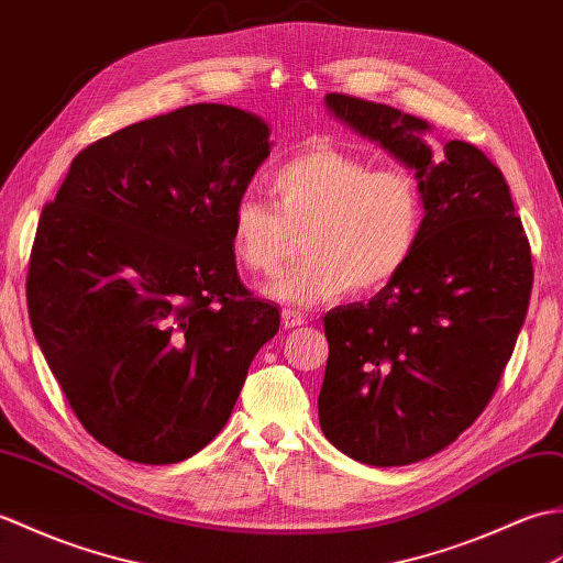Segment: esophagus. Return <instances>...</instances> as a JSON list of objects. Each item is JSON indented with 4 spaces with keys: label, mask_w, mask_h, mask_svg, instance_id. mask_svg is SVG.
I'll return each mask as SVG.
<instances>
[{
    "label": "esophagus",
    "mask_w": 563,
    "mask_h": 563,
    "mask_svg": "<svg viewBox=\"0 0 563 563\" xmlns=\"http://www.w3.org/2000/svg\"><path fill=\"white\" fill-rule=\"evenodd\" d=\"M306 322V318L298 313V310H291V308H284L282 310V324L286 330H291V328H298V324H303Z\"/></svg>",
    "instance_id": "34e87169"
}]
</instances>
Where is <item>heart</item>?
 Listing matches in <instances>:
<instances>
[{"mask_svg": "<svg viewBox=\"0 0 563 563\" xmlns=\"http://www.w3.org/2000/svg\"><path fill=\"white\" fill-rule=\"evenodd\" d=\"M274 205L241 195L231 211V253L269 274L303 233L301 265L262 286L272 301L298 308L332 303L349 289L373 294L395 282L415 255L423 227L417 178L376 168L334 146L308 148L274 170Z\"/></svg>", "mask_w": 563, "mask_h": 563, "instance_id": "1", "label": "heart"}]
</instances>
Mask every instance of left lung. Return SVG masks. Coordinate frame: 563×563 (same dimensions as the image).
Listing matches in <instances>:
<instances>
[{
  "label": "left lung",
  "instance_id": "8db88e82",
  "mask_svg": "<svg viewBox=\"0 0 563 563\" xmlns=\"http://www.w3.org/2000/svg\"><path fill=\"white\" fill-rule=\"evenodd\" d=\"M324 106L415 170L423 227L395 282L322 318L320 429L364 465H411L489 405L526 322L530 243L504 173L477 146L453 140L433 152L427 120L383 103L328 93Z\"/></svg>",
  "mask_w": 563,
  "mask_h": 563
}]
</instances>
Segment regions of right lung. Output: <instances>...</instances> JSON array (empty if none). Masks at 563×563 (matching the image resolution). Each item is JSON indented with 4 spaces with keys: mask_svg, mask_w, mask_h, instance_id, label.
Listing matches in <instances>:
<instances>
[{
    "mask_svg": "<svg viewBox=\"0 0 563 563\" xmlns=\"http://www.w3.org/2000/svg\"><path fill=\"white\" fill-rule=\"evenodd\" d=\"M269 132L219 103L134 122L86 146L43 209L33 334L84 429L124 460L173 465L214 441L279 330L229 241Z\"/></svg>",
    "mask_w": 563,
    "mask_h": 563,
    "instance_id": "obj_1",
    "label": "right lung"
}]
</instances>
